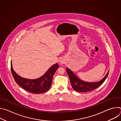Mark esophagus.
Masks as SVG:
<instances>
[{"instance_id": "esophagus-1", "label": "esophagus", "mask_w": 121, "mask_h": 121, "mask_svg": "<svg viewBox=\"0 0 121 121\" xmlns=\"http://www.w3.org/2000/svg\"><path fill=\"white\" fill-rule=\"evenodd\" d=\"M59 62H60V64L61 65H63L64 64H65V61L63 60V59H61L60 60V61H59Z\"/></svg>"}]
</instances>
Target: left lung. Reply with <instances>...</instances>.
Returning <instances> with one entry per match:
<instances>
[{
    "label": "left lung",
    "mask_w": 121,
    "mask_h": 121,
    "mask_svg": "<svg viewBox=\"0 0 121 121\" xmlns=\"http://www.w3.org/2000/svg\"><path fill=\"white\" fill-rule=\"evenodd\" d=\"M66 70L69 76V78L72 88L75 91L80 92H88L98 88L104 82L108 75L109 72V70L105 76L101 80L98 82H88L82 81L78 77L75 75V74L69 68L66 67Z\"/></svg>",
    "instance_id": "obj_1"
}]
</instances>
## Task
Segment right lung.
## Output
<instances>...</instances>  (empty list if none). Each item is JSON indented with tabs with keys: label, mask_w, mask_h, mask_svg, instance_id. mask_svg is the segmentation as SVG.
I'll return each instance as SVG.
<instances>
[{
	"label": "right lung",
	"mask_w": 121,
	"mask_h": 121,
	"mask_svg": "<svg viewBox=\"0 0 121 121\" xmlns=\"http://www.w3.org/2000/svg\"><path fill=\"white\" fill-rule=\"evenodd\" d=\"M59 65L57 63L51 66L42 77L34 79L22 78L17 74L13 70L11 62V70L16 82L23 89L30 93L40 94L47 91L50 88L54 75Z\"/></svg>",
	"instance_id": "1"
}]
</instances>
